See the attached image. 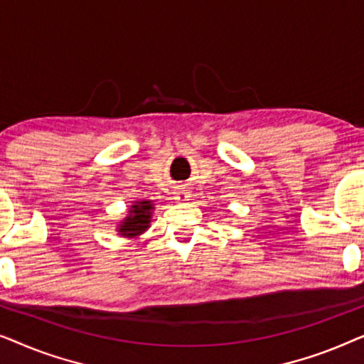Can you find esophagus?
Returning <instances> with one entry per match:
<instances>
[{
	"label": "esophagus",
	"instance_id": "obj_1",
	"mask_svg": "<svg viewBox=\"0 0 364 364\" xmlns=\"http://www.w3.org/2000/svg\"><path fill=\"white\" fill-rule=\"evenodd\" d=\"M187 197H188V193H186V192H181V193H178V197H177V198H178V200H182V202H183V200H187Z\"/></svg>",
	"mask_w": 364,
	"mask_h": 364
}]
</instances>
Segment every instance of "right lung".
Masks as SVG:
<instances>
[{
    "label": "right lung",
    "mask_w": 364,
    "mask_h": 364,
    "mask_svg": "<svg viewBox=\"0 0 364 364\" xmlns=\"http://www.w3.org/2000/svg\"><path fill=\"white\" fill-rule=\"evenodd\" d=\"M154 203L151 200H139L129 208L127 217L119 223L117 232L122 237L134 238L139 237L151 227Z\"/></svg>",
    "instance_id": "add662e5"
}]
</instances>
